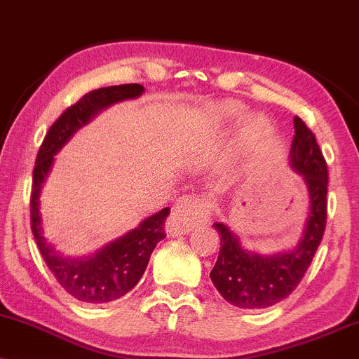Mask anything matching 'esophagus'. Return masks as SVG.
Listing matches in <instances>:
<instances>
[{
	"label": "esophagus",
	"mask_w": 359,
	"mask_h": 359,
	"mask_svg": "<svg viewBox=\"0 0 359 359\" xmlns=\"http://www.w3.org/2000/svg\"><path fill=\"white\" fill-rule=\"evenodd\" d=\"M209 217H211V205L208 201L201 197H182L177 201L167 224L170 233L174 234L189 233L196 226L208 224Z\"/></svg>",
	"instance_id": "obj_1"
}]
</instances>
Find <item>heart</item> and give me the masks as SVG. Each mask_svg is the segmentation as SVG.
Returning a JSON list of instances; mask_svg holds the SVG:
<instances>
[{
    "instance_id": "obj_1",
    "label": "heart",
    "mask_w": 359,
    "mask_h": 359,
    "mask_svg": "<svg viewBox=\"0 0 359 359\" xmlns=\"http://www.w3.org/2000/svg\"><path fill=\"white\" fill-rule=\"evenodd\" d=\"M216 116L222 119V121H238L245 116L246 108L238 101L226 100L221 101L219 104H216L214 108ZM270 135V123L269 119L262 114H251V116L245 121L241 131V147L246 150H257V148L269 138Z\"/></svg>"
}]
</instances>
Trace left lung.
Instances as JSON below:
<instances>
[{
    "mask_svg": "<svg viewBox=\"0 0 359 359\" xmlns=\"http://www.w3.org/2000/svg\"><path fill=\"white\" fill-rule=\"evenodd\" d=\"M295 137L288 165L302 175L309 197V212L302 236L294 248L273 255H262L243 246L236 233L224 222H214L221 236L216 265L211 270L214 287L233 306L265 309L287 299L311 265L325 228L327 167L314 133L299 116L294 118Z\"/></svg>",
    "mask_w": 359,
    "mask_h": 359,
    "instance_id": "left-lung-1",
    "label": "left lung"
}]
</instances>
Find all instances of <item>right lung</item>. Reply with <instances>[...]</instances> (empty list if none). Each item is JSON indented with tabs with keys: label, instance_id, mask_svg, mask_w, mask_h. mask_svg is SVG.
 <instances>
[{
	"label": "right lung",
	"instance_id": "obj_1",
	"mask_svg": "<svg viewBox=\"0 0 359 359\" xmlns=\"http://www.w3.org/2000/svg\"><path fill=\"white\" fill-rule=\"evenodd\" d=\"M142 84H123L101 88L82 96L76 104L60 114L45 135L34 168L32 189V231L40 253L57 282L74 299L86 304L113 302L128 294L145 273L156 243L165 238L163 221L170 208H163L143 219L135 229L86 257H65L43 234L40 214V194L53 165V155L60 151L77 130L93 121L97 114L121 101L137 100L143 94Z\"/></svg>",
	"mask_w": 359,
	"mask_h": 359
}]
</instances>
